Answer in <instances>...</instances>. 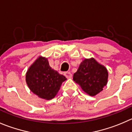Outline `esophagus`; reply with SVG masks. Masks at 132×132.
<instances>
[{
  "label": "esophagus",
  "instance_id": "1",
  "mask_svg": "<svg viewBox=\"0 0 132 132\" xmlns=\"http://www.w3.org/2000/svg\"><path fill=\"white\" fill-rule=\"evenodd\" d=\"M64 76H66V78H68V79L72 78V73H70V72H66V73H64Z\"/></svg>",
  "mask_w": 132,
  "mask_h": 132
}]
</instances>
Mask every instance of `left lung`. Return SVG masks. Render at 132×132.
Instances as JSON below:
<instances>
[{"mask_svg": "<svg viewBox=\"0 0 132 132\" xmlns=\"http://www.w3.org/2000/svg\"><path fill=\"white\" fill-rule=\"evenodd\" d=\"M73 79L85 92L94 96L103 90L108 83V70L94 58L85 59L73 74Z\"/></svg>", "mask_w": 132, "mask_h": 132, "instance_id": "8db88e82", "label": "left lung"}]
</instances>
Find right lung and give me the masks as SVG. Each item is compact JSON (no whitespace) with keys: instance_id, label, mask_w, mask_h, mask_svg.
<instances>
[{"instance_id":"add662e5","label":"right lung","mask_w":132,"mask_h":132,"mask_svg":"<svg viewBox=\"0 0 132 132\" xmlns=\"http://www.w3.org/2000/svg\"><path fill=\"white\" fill-rule=\"evenodd\" d=\"M67 79L49 66L47 58L40 56L32 64L26 73L25 80L30 90L39 98L49 100L55 98L60 86Z\"/></svg>"}]
</instances>
